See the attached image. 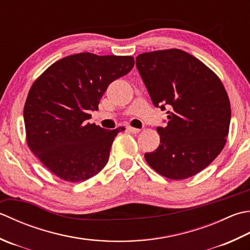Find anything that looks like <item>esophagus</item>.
Here are the masks:
<instances>
[{"label": "esophagus", "mask_w": 250, "mask_h": 250, "mask_svg": "<svg viewBox=\"0 0 250 250\" xmlns=\"http://www.w3.org/2000/svg\"><path fill=\"white\" fill-rule=\"evenodd\" d=\"M128 130L131 132V133H139V132L141 131L138 128H133V126H128Z\"/></svg>", "instance_id": "1"}]
</instances>
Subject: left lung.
I'll return each mask as SVG.
<instances>
[{
  "instance_id": "8db88e82",
  "label": "left lung",
  "mask_w": 250,
  "mask_h": 250,
  "mask_svg": "<svg viewBox=\"0 0 250 250\" xmlns=\"http://www.w3.org/2000/svg\"><path fill=\"white\" fill-rule=\"evenodd\" d=\"M136 68L155 107L168 108L158 126L160 144L145 154L156 172L171 180L197 174L227 143L231 105L221 80L204 62L178 48L143 53Z\"/></svg>"
}]
</instances>
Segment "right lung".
I'll return each instance as SVG.
<instances>
[{
  "label": "right lung",
  "mask_w": 250,
  "mask_h": 250,
  "mask_svg": "<svg viewBox=\"0 0 250 250\" xmlns=\"http://www.w3.org/2000/svg\"><path fill=\"white\" fill-rule=\"evenodd\" d=\"M133 66L132 56L79 53L54 62L33 82L23 107L27 144L52 173L75 183L105 167L125 128L89 124V111L99 109L108 85Z\"/></svg>",
  "instance_id": "1"
}]
</instances>
